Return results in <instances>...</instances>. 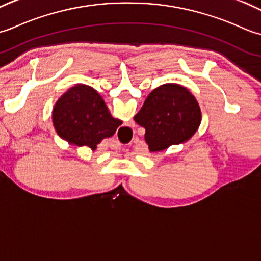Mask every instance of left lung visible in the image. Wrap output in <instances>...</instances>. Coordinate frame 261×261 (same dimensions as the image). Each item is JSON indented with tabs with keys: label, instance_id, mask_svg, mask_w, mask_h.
<instances>
[{
	"label": "left lung",
	"instance_id": "8db88e82",
	"mask_svg": "<svg viewBox=\"0 0 261 261\" xmlns=\"http://www.w3.org/2000/svg\"><path fill=\"white\" fill-rule=\"evenodd\" d=\"M134 120L145 128L150 152H160L190 140L200 125L201 111L187 88L167 83L147 95Z\"/></svg>",
	"mask_w": 261,
	"mask_h": 261
}]
</instances>
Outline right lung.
<instances>
[{
    "instance_id": "add662e5",
    "label": "right lung",
    "mask_w": 261,
    "mask_h": 261,
    "mask_svg": "<svg viewBox=\"0 0 261 261\" xmlns=\"http://www.w3.org/2000/svg\"><path fill=\"white\" fill-rule=\"evenodd\" d=\"M51 118L58 136L92 151L123 124L111 116L102 97L86 84H75L63 93L56 101Z\"/></svg>"
}]
</instances>
